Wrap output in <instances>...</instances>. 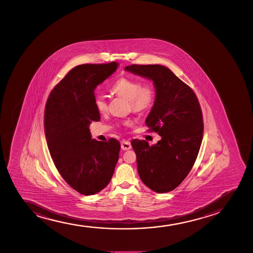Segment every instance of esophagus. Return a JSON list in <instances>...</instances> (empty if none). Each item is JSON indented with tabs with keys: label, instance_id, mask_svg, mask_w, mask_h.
<instances>
[{
	"label": "esophagus",
	"instance_id": "obj_1",
	"mask_svg": "<svg viewBox=\"0 0 253 253\" xmlns=\"http://www.w3.org/2000/svg\"><path fill=\"white\" fill-rule=\"evenodd\" d=\"M121 146H122V150H129L131 148V142L128 141H122Z\"/></svg>",
	"mask_w": 253,
	"mask_h": 253
}]
</instances>
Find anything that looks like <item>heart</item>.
I'll return each instance as SVG.
<instances>
[{
    "label": "heart",
    "instance_id": "obj_1",
    "mask_svg": "<svg viewBox=\"0 0 253 253\" xmlns=\"http://www.w3.org/2000/svg\"><path fill=\"white\" fill-rule=\"evenodd\" d=\"M115 94L130 102L132 111L136 112L146 111L151 107L155 99V88L151 84H144L135 79L122 78L118 79L111 87ZM94 105L100 113H105L108 110L107 98L103 94H98L94 98ZM126 124H129L126 122Z\"/></svg>",
    "mask_w": 253,
    "mask_h": 253
}]
</instances>
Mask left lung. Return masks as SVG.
<instances>
[{"instance_id":"8db88e82","label":"left lung","mask_w":253,"mask_h":253,"mask_svg":"<svg viewBox=\"0 0 253 253\" xmlns=\"http://www.w3.org/2000/svg\"><path fill=\"white\" fill-rule=\"evenodd\" d=\"M125 70L153 81L155 99L145 123L161 137L152 146L145 140L131 141L137 171L154 192H170L187 176L198 157L204 135L199 102L192 88L168 67L131 65Z\"/></svg>"}]
</instances>
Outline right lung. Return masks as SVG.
Masks as SVG:
<instances>
[{
    "mask_svg": "<svg viewBox=\"0 0 253 253\" xmlns=\"http://www.w3.org/2000/svg\"><path fill=\"white\" fill-rule=\"evenodd\" d=\"M119 63L77 66L49 94L44 111L47 145L55 167L79 193L96 194L107 186L119 160L120 142L93 139L89 125L99 122L94 89Z\"/></svg>",
    "mask_w": 253,
    "mask_h": 253,
    "instance_id": "add662e5",
    "label": "right lung"
}]
</instances>
